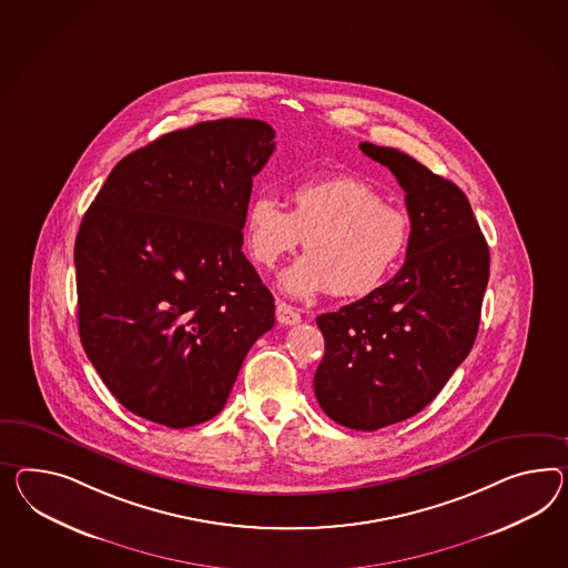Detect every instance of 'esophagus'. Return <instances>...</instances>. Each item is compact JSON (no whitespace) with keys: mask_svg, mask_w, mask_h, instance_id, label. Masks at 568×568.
<instances>
[{"mask_svg":"<svg viewBox=\"0 0 568 568\" xmlns=\"http://www.w3.org/2000/svg\"><path fill=\"white\" fill-rule=\"evenodd\" d=\"M276 317L277 323H282V325H296L301 321V315L296 313V308L282 303V301L276 303Z\"/></svg>","mask_w":568,"mask_h":568,"instance_id":"34e87169","label":"esophagus"}]
</instances>
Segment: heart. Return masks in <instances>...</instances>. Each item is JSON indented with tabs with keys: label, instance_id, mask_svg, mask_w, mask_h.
<instances>
[{
	"label": "heart",
	"instance_id": "heart-1",
	"mask_svg": "<svg viewBox=\"0 0 568 568\" xmlns=\"http://www.w3.org/2000/svg\"><path fill=\"white\" fill-rule=\"evenodd\" d=\"M291 212L274 197L260 195L245 212L248 255L274 267L305 239V260L280 276L292 296L332 291L361 298L378 291L406 255L409 219L358 176H321L292 185Z\"/></svg>",
	"mask_w": 568,
	"mask_h": 568
}]
</instances>
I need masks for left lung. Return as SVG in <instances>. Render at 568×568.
Returning <instances> with one entry per match:
<instances>
[{
	"instance_id": "left-lung-1",
	"label": "left lung",
	"mask_w": 568,
	"mask_h": 568,
	"mask_svg": "<svg viewBox=\"0 0 568 568\" xmlns=\"http://www.w3.org/2000/svg\"><path fill=\"white\" fill-rule=\"evenodd\" d=\"M406 191V263L378 291L317 317L321 409L354 430L416 416L466 361L480 325L490 251L466 193L395 148L363 142Z\"/></svg>"
}]
</instances>
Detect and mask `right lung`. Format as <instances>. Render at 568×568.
<instances>
[{
    "mask_svg": "<svg viewBox=\"0 0 568 568\" xmlns=\"http://www.w3.org/2000/svg\"><path fill=\"white\" fill-rule=\"evenodd\" d=\"M274 130L257 119L171 131L116 162L75 236L78 329L109 392L169 428L210 420L274 296L243 255L253 176Z\"/></svg>",
    "mask_w": 568,
    "mask_h": 568,
    "instance_id": "obj_1",
    "label": "right lung"
}]
</instances>
